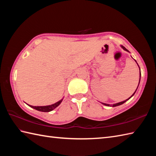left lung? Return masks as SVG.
<instances>
[{
  "instance_id": "1",
  "label": "left lung",
  "mask_w": 156,
  "mask_h": 156,
  "mask_svg": "<svg viewBox=\"0 0 156 156\" xmlns=\"http://www.w3.org/2000/svg\"><path fill=\"white\" fill-rule=\"evenodd\" d=\"M121 48L124 49V50L127 51H129L127 50V49H126V48L124 47V46H122V45H121ZM135 61L136 62V60H135ZM137 65H138V64H137ZM138 66H139V65H138ZM139 68H140V66H139ZM140 77H141V72H140ZM140 82H139V84H140ZM139 84H138V87H139ZM138 87H137V88H138ZM137 89H136V90H137ZM136 90H135L134 93L131 95V97H129V98H127V100H125V101H122V102H118V103H116V104H113L112 105H108V104H106V103H102V104H103L104 105H106V106H108V107H111V106H112V107H117V106H119V105H122V104L125 103V102L126 101H128L129 98H131L132 97H133V96L134 95V94L135 93V92H136Z\"/></svg>"
}]
</instances>
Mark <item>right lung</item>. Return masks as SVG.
<instances>
[{"instance_id": "1", "label": "right lung", "mask_w": 156, "mask_h": 156, "mask_svg": "<svg viewBox=\"0 0 156 156\" xmlns=\"http://www.w3.org/2000/svg\"><path fill=\"white\" fill-rule=\"evenodd\" d=\"M63 101V98L61 99L60 101H59L58 102H55V103L51 105H48V106H37V107H35V106H31L28 105L29 107H31V108L35 109V110H37L39 111H41V112H49L55 109L56 107H58V106L60 105L62 101Z\"/></svg>"}]
</instances>
